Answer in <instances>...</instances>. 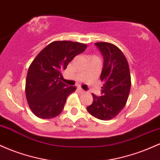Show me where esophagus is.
I'll use <instances>...</instances> for the list:
<instances>
[{
    "instance_id": "esophagus-1",
    "label": "esophagus",
    "mask_w": 160,
    "mask_h": 160,
    "mask_svg": "<svg viewBox=\"0 0 160 160\" xmlns=\"http://www.w3.org/2000/svg\"><path fill=\"white\" fill-rule=\"evenodd\" d=\"M78 89H79V91H80V92H81V93H85V92H86L84 91L83 89H82V88H80V87H78Z\"/></svg>"
}]
</instances>
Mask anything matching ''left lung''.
<instances>
[{
  "label": "left lung",
  "mask_w": 160,
  "mask_h": 160,
  "mask_svg": "<svg viewBox=\"0 0 160 160\" xmlns=\"http://www.w3.org/2000/svg\"><path fill=\"white\" fill-rule=\"evenodd\" d=\"M104 58L101 80L102 95L92 94L93 102L87 111L97 119L113 118L126 105L131 88V76L126 58L115 45L106 42L95 43Z\"/></svg>",
  "instance_id": "left-lung-1"
}]
</instances>
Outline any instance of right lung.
<instances>
[{
  "instance_id": "1",
  "label": "right lung",
  "mask_w": 160,
  "mask_h": 160,
  "mask_svg": "<svg viewBox=\"0 0 160 160\" xmlns=\"http://www.w3.org/2000/svg\"><path fill=\"white\" fill-rule=\"evenodd\" d=\"M87 46L78 42L54 41L40 51L28 71L25 94L29 108L41 119L56 117L63 110L66 99L76 90L62 81V71Z\"/></svg>"
}]
</instances>
